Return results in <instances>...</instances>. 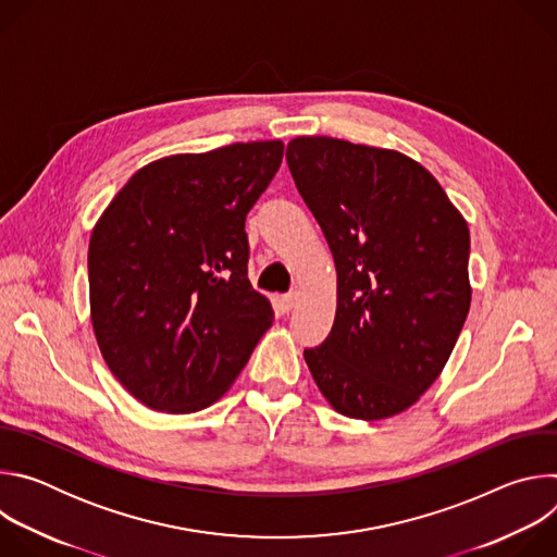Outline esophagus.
<instances>
[{
    "instance_id": "obj_1",
    "label": "esophagus",
    "mask_w": 557,
    "mask_h": 557,
    "mask_svg": "<svg viewBox=\"0 0 557 557\" xmlns=\"http://www.w3.org/2000/svg\"><path fill=\"white\" fill-rule=\"evenodd\" d=\"M282 301L286 304V308H295V306H297V301H299V290H290V293H286V295L282 297Z\"/></svg>"
}]
</instances>
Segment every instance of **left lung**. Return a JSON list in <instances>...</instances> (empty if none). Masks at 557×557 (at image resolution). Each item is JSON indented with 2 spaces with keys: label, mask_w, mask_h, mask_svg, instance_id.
Returning <instances> with one entry per match:
<instances>
[{
  "label": "left lung",
  "mask_w": 557,
  "mask_h": 557,
  "mask_svg": "<svg viewBox=\"0 0 557 557\" xmlns=\"http://www.w3.org/2000/svg\"><path fill=\"white\" fill-rule=\"evenodd\" d=\"M286 161L337 269L335 324L304 350L306 366L339 414H401L438 379L467 320V220L396 149L297 136Z\"/></svg>",
  "instance_id": "1"
}]
</instances>
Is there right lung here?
<instances>
[{"label":"right lung","instance_id":"1","mask_svg":"<svg viewBox=\"0 0 557 557\" xmlns=\"http://www.w3.org/2000/svg\"><path fill=\"white\" fill-rule=\"evenodd\" d=\"M282 140L172 153L140 168L97 220L90 320L116 381L165 414L209 408L273 324L247 277L245 220Z\"/></svg>","mask_w":557,"mask_h":557}]
</instances>
